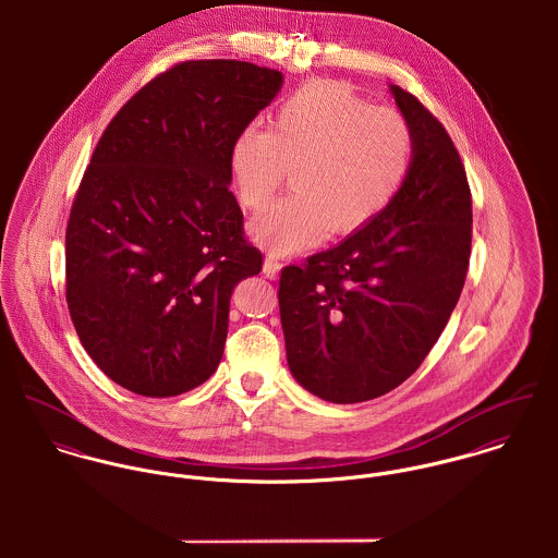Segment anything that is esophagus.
<instances>
[{
  "mask_svg": "<svg viewBox=\"0 0 558 558\" xmlns=\"http://www.w3.org/2000/svg\"><path fill=\"white\" fill-rule=\"evenodd\" d=\"M279 272H281V262H279V257L272 255V253H268V255L264 257V275H266L268 279H277Z\"/></svg>",
  "mask_w": 558,
  "mask_h": 558,
  "instance_id": "obj_1",
  "label": "esophagus"
}]
</instances>
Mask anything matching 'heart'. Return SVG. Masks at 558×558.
<instances>
[{
    "label": "heart",
    "instance_id": "obj_1",
    "mask_svg": "<svg viewBox=\"0 0 558 558\" xmlns=\"http://www.w3.org/2000/svg\"><path fill=\"white\" fill-rule=\"evenodd\" d=\"M410 160L412 133L398 111L330 81L299 87L270 131L248 124L230 148L240 202L253 213L270 206L292 169L294 193L251 226L262 246L286 253L369 226L398 197Z\"/></svg>",
    "mask_w": 558,
    "mask_h": 558
}]
</instances>
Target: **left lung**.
I'll use <instances>...</instances> for the list:
<instances>
[{
    "mask_svg": "<svg viewBox=\"0 0 558 558\" xmlns=\"http://www.w3.org/2000/svg\"><path fill=\"white\" fill-rule=\"evenodd\" d=\"M410 133L412 160L391 206L279 279L288 367L332 403L380 398L429 354L462 294L473 199L442 124L389 85Z\"/></svg>",
    "mask_w": 558,
    "mask_h": 558,
    "instance_id": "left-lung-1",
    "label": "left lung"
}]
</instances>
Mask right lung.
<instances>
[{
  "instance_id": "1",
  "label": "right lung",
  "mask_w": 558,
  "mask_h": 558,
  "mask_svg": "<svg viewBox=\"0 0 558 558\" xmlns=\"http://www.w3.org/2000/svg\"><path fill=\"white\" fill-rule=\"evenodd\" d=\"M281 85L248 62H184L102 133L66 228V303L116 385L173 398L217 372L232 292L262 270L230 191V148Z\"/></svg>"
}]
</instances>
